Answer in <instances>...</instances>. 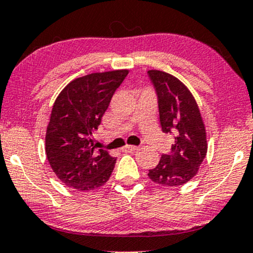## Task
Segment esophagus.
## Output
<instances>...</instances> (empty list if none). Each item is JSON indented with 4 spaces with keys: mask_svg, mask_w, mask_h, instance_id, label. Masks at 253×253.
Instances as JSON below:
<instances>
[{
    "mask_svg": "<svg viewBox=\"0 0 253 253\" xmlns=\"http://www.w3.org/2000/svg\"><path fill=\"white\" fill-rule=\"evenodd\" d=\"M137 149H138V147L137 146H133V145H126L122 149V151L123 152H134V151H136Z\"/></svg>",
    "mask_w": 253,
    "mask_h": 253,
    "instance_id": "obj_1",
    "label": "esophagus"
}]
</instances>
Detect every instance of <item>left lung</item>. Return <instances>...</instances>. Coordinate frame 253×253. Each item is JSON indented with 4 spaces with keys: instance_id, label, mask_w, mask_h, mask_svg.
I'll list each match as a JSON object with an SVG mask.
<instances>
[{
    "instance_id": "1",
    "label": "left lung",
    "mask_w": 253,
    "mask_h": 253,
    "mask_svg": "<svg viewBox=\"0 0 253 253\" xmlns=\"http://www.w3.org/2000/svg\"><path fill=\"white\" fill-rule=\"evenodd\" d=\"M158 97L162 130L174 134V144L169 155H163L149 178L163 186L185 185L195 176L206 158L207 134L194 96L178 78L166 72H147Z\"/></svg>"
}]
</instances>
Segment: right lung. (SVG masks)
<instances>
[{
  "mask_svg": "<svg viewBox=\"0 0 253 253\" xmlns=\"http://www.w3.org/2000/svg\"><path fill=\"white\" fill-rule=\"evenodd\" d=\"M129 73L117 70L74 79L52 108L45 137L50 166L67 187L90 191L109 180L116 159L91 138L115 90Z\"/></svg>",
  "mask_w": 253,
  "mask_h": 253,
  "instance_id": "1",
  "label": "right lung"
}]
</instances>
